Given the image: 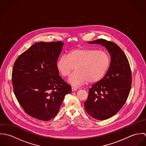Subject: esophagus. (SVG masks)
Here are the masks:
<instances>
[{
	"mask_svg": "<svg viewBox=\"0 0 146 146\" xmlns=\"http://www.w3.org/2000/svg\"><path fill=\"white\" fill-rule=\"evenodd\" d=\"M71 89H72V92H74V91H76V90H78V89H77L76 88H75V87H72Z\"/></svg>",
	"mask_w": 146,
	"mask_h": 146,
	"instance_id": "34e87169",
	"label": "esophagus"
}]
</instances>
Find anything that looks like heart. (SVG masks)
I'll use <instances>...</instances> for the list:
<instances>
[{
  "label": "heart",
  "mask_w": 146,
  "mask_h": 146,
  "mask_svg": "<svg viewBox=\"0 0 146 146\" xmlns=\"http://www.w3.org/2000/svg\"><path fill=\"white\" fill-rule=\"evenodd\" d=\"M111 59L107 52L97 49L80 48L63 55L57 61V68L63 76H68L76 67L77 70L68 79V83L79 86L89 82L96 83L107 73Z\"/></svg>",
  "instance_id": "b5f03b06"
}]
</instances>
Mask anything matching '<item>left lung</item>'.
<instances>
[{"mask_svg":"<svg viewBox=\"0 0 146 146\" xmlns=\"http://www.w3.org/2000/svg\"><path fill=\"white\" fill-rule=\"evenodd\" d=\"M88 43L104 46L111 56L107 73L92 86L88 100L84 104L91 117L104 120L117 113L125 104L131 88V70L125 53L115 43L103 39Z\"/></svg>","mask_w":146,"mask_h":146,"instance_id":"1","label":"left lung"}]
</instances>
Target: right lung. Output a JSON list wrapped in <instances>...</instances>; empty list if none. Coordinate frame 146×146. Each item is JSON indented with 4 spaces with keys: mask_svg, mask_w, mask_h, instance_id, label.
Segmentation results:
<instances>
[{
    "mask_svg": "<svg viewBox=\"0 0 146 146\" xmlns=\"http://www.w3.org/2000/svg\"><path fill=\"white\" fill-rule=\"evenodd\" d=\"M63 45L62 42L35 43L13 66L12 79L16 97L24 111L38 120L54 117L64 96L72 90L56 66Z\"/></svg>",
    "mask_w": 146,
    "mask_h": 146,
    "instance_id": "obj_1",
    "label": "right lung"
}]
</instances>
